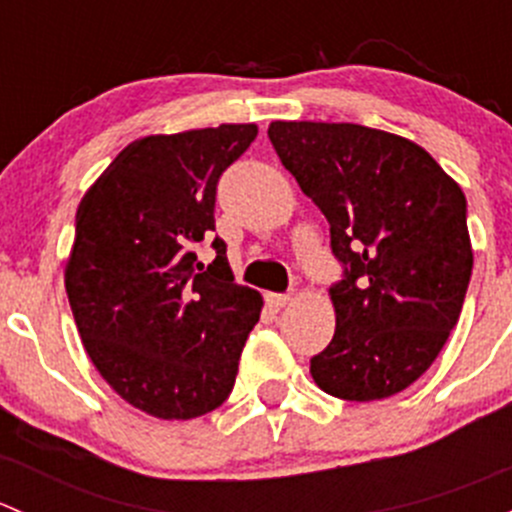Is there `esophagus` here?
Listing matches in <instances>:
<instances>
[{
	"label": "esophagus",
	"instance_id": "1",
	"mask_svg": "<svg viewBox=\"0 0 512 512\" xmlns=\"http://www.w3.org/2000/svg\"><path fill=\"white\" fill-rule=\"evenodd\" d=\"M289 299H292V294H277V292H270L267 294V304H270L275 312H280L282 307H287Z\"/></svg>",
	"mask_w": 512,
	"mask_h": 512
}]
</instances>
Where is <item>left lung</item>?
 <instances>
[{
	"label": "left lung",
	"mask_w": 512,
	"mask_h": 512,
	"mask_svg": "<svg viewBox=\"0 0 512 512\" xmlns=\"http://www.w3.org/2000/svg\"><path fill=\"white\" fill-rule=\"evenodd\" d=\"M272 146L324 213L342 265L337 329L312 356L317 386L379 401L436 361L473 270L466 195L421 146L356 123L275 121Z\"/></svg>",
	"instance_id": "left-lung-1"
}]
</instances>
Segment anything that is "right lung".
Returning <instances> with one entry per match:
<instances>
[{
    "instance_id": "right-lung-1",
    "label": "right lung",
    "mask_w": 512,
    "mask_h": 512,
    "mask_svg": "<svg viewBox=\"0 0 512 512\" xmlns=\"http://www.w3.org/2000/svg\"><path fill=\"white\" fill-rule=\"evenodd\" d=\"M255 136V123H223L133 141L76 210L64 280L81 342L111 389L156 418L218 409L260 319V292L235 285L213 235L220 175ZM205 239L210 266L194 252Z\"/></svg>"
}]
</instances>
